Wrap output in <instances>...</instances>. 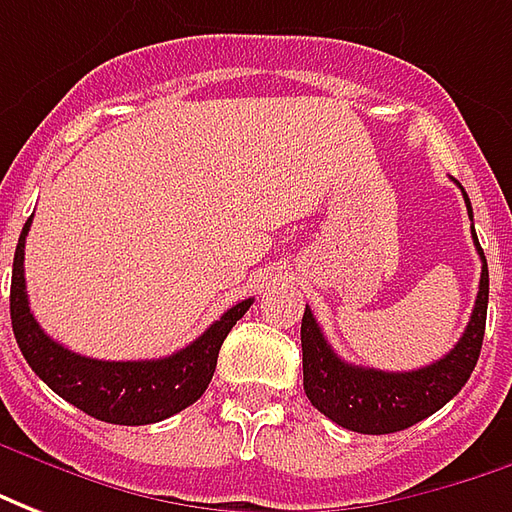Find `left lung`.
I'll list each match as a JSON object with an SVG mask.
<instances>
[{"label":"left lung","mask_w":512,"mask_h":512,"mask_svg":"<svg viewBox=\"0 0 512 512\" xmlns=\"http://www.w3.org/2000/svg\"><path fill=\"white\" fill-rule=\"evenodd\" d=\"M463 201L471 217V201L466 192H463ZM471 237L482 259L477 303L458 344L444 358H438L436 364L411 369V372H383V369L347 364L333 353L311 308L306 306V314L300 322L303 389L317 411L353 433L383 436V433H397L427 419L466 386L480 358L485 314H488V262L477 242L474 226H471Z\"/></svg>","instance_id":"1"}]
</instances>
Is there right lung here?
I'll use <instances>...</instances> for the list:
<instances>
[{
	"mask_svg": "<svg viewBox=\"0 0 512 512\" xmlns=\"http://www.w3.org/2000/svg\"><path fill=\"white\" fill-rule=\"evenodd\" d=\"M32 217L21 228L10 281V320L32 372L65 402L110 424H154L198 400L215 375L217 353L228 331L253 306V297L231 306L184 350L154 361H99L71 353L43 333L32 317L24 281V242Z\"/></svg>",
	"mask_w": 512,
	"mask_h": 512,
	"instance_id": "1",
	"label": "right lung"
}]
</instances>
